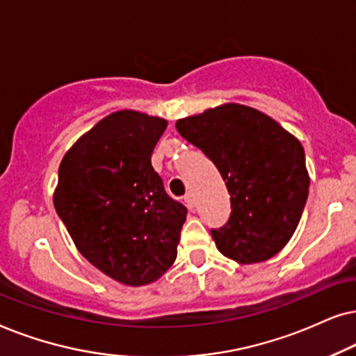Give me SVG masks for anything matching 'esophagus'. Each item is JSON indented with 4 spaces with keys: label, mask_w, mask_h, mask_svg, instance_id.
<instances>
[{
    "label": "esophagus",
    "mask_w": 356,
    "mask_h": 356,
    "mask_svg": "<svg viewBox=\"0 0 356 356\" xmlns=\"http://www.w3.org/2000/svg\"><path fill=\"white\" fill-rule=\"evenodd\" d=\"M184 202H186V205H187L188 208H193V207H195V197H193V193L188 192L187 195L184 197Z\"/></svg>",
    "instance_id": "34e87169"
}]
</instances>
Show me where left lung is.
Returning <instances> with one entry per match:
<instances>
[{
  "label": "left lung",
  "instance_id": "1",
  "mask_svg": "<svg viewBox=\"0 0 356 356\" xmlns=\"http://www.w3.org/2000/svg\"><path fill=\"white\" fill-rule=\"evenodd\" d=\"M175 129L213 161L231 195L229 221L211 229L218 250L244 265L280 252L309 192L300 140L267 113L236 102L179 118Z\"/></svg>",
  "mask_w": 356,
  "mask_h": 356
}]
</instances>
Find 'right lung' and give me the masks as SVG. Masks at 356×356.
Here are the masks:
<instances>
[{
	"label": "right lung",
	"mask_w": 356,
	"mask_h": 356,
	"mask_svg": "<svg viewBox=\"0 0 356 356\" xmlns=\"http://www.w3.org/2000/svg\"><path fill=\"white\" fill-rule=\"evenodd\" d=\"M168 120L117 111L66 151L55 210L88 262L129 286L159 280L177 257L187 208L164 191L151 154Z\"/></svg>",
	"instance_id": "right-lung-1"
}]
</instances>
